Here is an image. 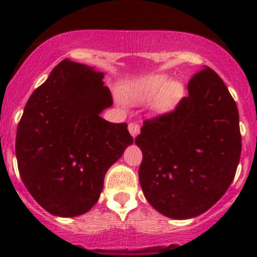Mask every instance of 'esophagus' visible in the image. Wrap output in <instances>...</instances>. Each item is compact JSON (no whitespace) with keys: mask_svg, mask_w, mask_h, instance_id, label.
<instances>
[{"mask_svg":"<svg viewBox=\"0 0 257 257\" xmlns=\"http://www.w3.org/2000/svg\"><path fill=\"white\" fill-rule=\"evenodd\" d=\"M128 131H130L131 135L135 138V136L140 133V124L138 123V122H130V123H128Z\"/></svg>","mask_w":257,"mask_h":257,"instance_id":"34e87169","label":"esophagus"}]
</instances>
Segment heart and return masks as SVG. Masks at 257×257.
<instances>
[{
    "instance_id": "b5f03b06",
    "label": "heart",
    "mask_w": 257,
    "mask_h": 257,
    "mask_svg": "<svg viewBox=\"0 0 257 257\" xmlns=\"http://www.w3.org/2000/svg\"><path fill=\"white\" fill-rule=\"evenodd\" d=\"M176 85L161 74L148 76L131 83L127 87V96L134 101H147L157 97L160 105H166L174 99Z\"/></svg>"
}]
</instances>
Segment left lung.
Returning <instances> with one entry per match:
<instances>
[{
	"label": "left lung",
	"instance_id": "obj_1",
	"mask_svg": "<svg viewBox=\"0 0 257 257\" xmlns=\"http://www.w3.org/2000/svg\"><path fill=\"white\" fill-rule=\"evenodd\" d=\"M175 109L145 119L139 181L145 198L171 219H190L221 198L234 179L242 151L234 99L206 67L188 82Z\"/></svg>",
	"mask_w": 257,
	"mask_h": 257
}]
</instances>
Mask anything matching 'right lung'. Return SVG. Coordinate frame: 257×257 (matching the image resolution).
<instances>
[{"mask_svg":"<svg viewBox=\"0 0 257 257\" xmlns=\"http://www.w3.org/2000/svg\"><path fill=\"white\" fill-rule=\"evenodd\" d=\"M103 77L64 59L31 95L18 124L20 178L56 216L87 212L99 199L108 169L134 142L127 123L100 117L113 104Z\"/></svg>","mask_w":257,"mask_h":257,"instance_id":"add662e5","label":"right lung"}]
</instances>
